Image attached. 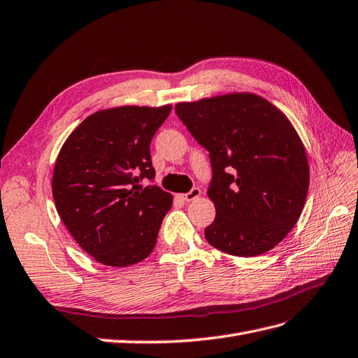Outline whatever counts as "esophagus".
Instances as JSON below:
<instances>
[{
  "label": "esophagus",
  "mask_w": 358,
  "mask_h": 358,
  "mask_svg": "<svg viewBox=\"0 0 358 358\" xmlns=\"http://www.w3.org/2000/svg\"><path fill=\"white\" fill-rule=\"evenodd\" d=\"M199 195H201V190H199L198 187H194L192 190H190V192L178 195V198L182 199V201H194V199H196Z\"/></svg>",
  "instance_id": "34e87169"
}]
</instances>
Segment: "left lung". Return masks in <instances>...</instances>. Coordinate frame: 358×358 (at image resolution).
I'll use <instances>...</instances> for the list:
<instances>
[{
  "mask_svg": "<svg viewBox=\"0 0 358 358\" xmlns=\"http://www.w3.org/2000/svg\"><path fill=\"white\" fill-rule=\"evenodd\" d=\"M176 113L209 152L207 195L215 220L207 243L234 256L276 247L301 217L310 185L305 148L276 106L250 94L178 103Z\"/></svg>",
  "mask_w": 358,
  "mask_h": 358,
  "instance_id": "1",
  "label": "left lung"
}]
</instances>
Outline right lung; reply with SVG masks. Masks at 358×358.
<instances>
[{
	"label": "right lung",
	"instance_id": "right-lung-1",
	"mask_svg": "<svg viewBox=\"0 0 358 358\" xmlns=\"http://www.w3.org/2000/svg\"><path fill=\"white\" fill-rule=\"evenodd\" d=\"M172 110L120 106L91 114L66 138L53 172V198L84 250L110 267L154 250L172 195L155 185L151 140Z\"/></svg>",
	"mask_w": 358,
	"mask_h": 358
}]
</instances>
